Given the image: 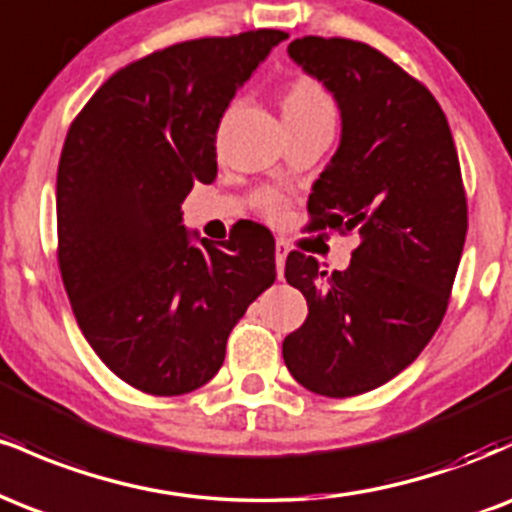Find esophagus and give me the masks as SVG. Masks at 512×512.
<instances>
[{"instance_id": "esophagus-1", "label": "esophagus", "mask_w": 512, "mask_h": 512, "mask_svg": "<svg viewBox=\"0 0 512 512\" xmlns=\"http://www.w3.org/2000/svg\"><path fill=\"white\" fill-rule=\"evenodd\" d=\"M289 243L286 240H276V274L284 276V267H286V255H289Z\"/></svg>"}]
</instances>
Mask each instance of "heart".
Listing matches in <instances>:
<instances>
[{"instance_id":"1","label":"heart","mask_w":512,"mask_h":512,"mask_svg":"<svg viewBox=\"0 0 512 512\" xmlns=\"http://www.w3.org/2000/svg\"><path fill=\"white\" fill-rule=\"evenodd\" d=\"M281 113L284 122H305V120H332L334 108L325 88L310 76H296L284 88L281 96ZM257 207L269 219H279L286 209V199L276 190H262L255 197Z\"/></svg>"}]
</instances>
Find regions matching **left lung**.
Returning a JSON list of instances; mask_svg holds the SVG:
<instances>
[{
  "mask_svg": "<svg viewBox=\"0 0 512 512\" xmlns=\"http://www.w3.org/2000/svg\"><path fill=\"white\" fill-rule=\"evenodd\" d=\"M289 55L342 110L308 228L358 231L361 243L344 272L298 250L286 257L308 317L284 339V363L315 395L354 397L402 373L443 322L467 238L460 158L431 91L383 52L305 35Z\"/></svg>",
  "mask_w": 512,
  "mask_h": 512,
  "instance_id": "left-lung-1",
  "label": "left lung"
}]
</instances>
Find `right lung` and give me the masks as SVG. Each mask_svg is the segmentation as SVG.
<instances>
[{"label":"right lung","mask_w":512,"mask_h":512,"mask_svg":"<svg viewBox=\"0 0 512 512\" xmlns=\"http://www.w3.org/2000/svg\"><path fill=\"white\" fill-rule=\"evenodd\" d=\"M286 38L260 28L151 52L110 76L69 125L57 168L64 289L91 349L146 395L209 383L228 334L276 279L267 228L192 245L180 204L195 182H214L221 117Z\"/></svg>","instance_id":"obj_1"}]
</instances>
